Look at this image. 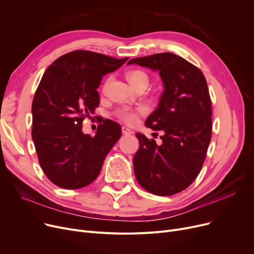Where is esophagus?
<instances>
[{
    "instance_id": "esophagus-1",
    "label": "esophagus",
    "mask_w": 254,
    "mask_h": 254,
    "mask_svg": "<svg viewBox=\"0 0 254 254\" xmlns=\"http://www.w3.org/2000/svg\"><path fill=\"white\" fill-rule=\"evenodd\" d=\"M122 131H123V134H124V135H126V136L132 134L131 129H129L128 127H122Z\"/></svg>"
}]
</instances>
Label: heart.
<instances>
[{
	"label": "heart",
	"mask_w": 254,
	"mask_h": 254,
	"mask_svg": "<svg viewBox=\"0 0 254 254\" xmlns=\"http://www.w3.org/2000/svg\"><path fill=\"white\" fill-rule=\"evenodd\" d=\"M127 78L128 80V82L130 85L136 88L139 87H147L149 84V76L148 74L141 71V70H135V71H130L127 74ZM145 108L141 107L138 110H131L129 108H127V107H124V108H119L115 114L116 116L123 120L124 123L127 125H135L138 120V113L139 112H144Z\"/></svg>",
	"instance_id": "obj_1"
}]
</instances>
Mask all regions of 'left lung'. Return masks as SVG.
<instances>
[{"label":"left lung","mask_w":254,"mask_h":254,"mask_svg":"<svg viewBox=\"0 0 254 254\" xmlns=\"http://www.w3.org/2000/svg\"><path fill=\"white\" fill-rule=\"evenodd\" d=\"M158 71L164 91L146 127L163 130L162 145L137 132L134 170L139 184L157 195L178 193L204 165L212 132V106L203 72L181 57L164 52L128 62Z\"/></svg>","instance_id":"left-lung-1"}]
</instances>
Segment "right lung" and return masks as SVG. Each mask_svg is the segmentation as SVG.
<instances>
[{"label":"right lung","instance_id":"add662e5","mask_svg":"<svg viewBox=\"0 0 254 254\" xmlns=\"http://www.w3.org/2000/svg\"><path fill=\"white\" fill-rule=\"evenodd\" d=\"M127 60L75 50L46 69L32 104V138L39 164L53 184L79 190L99 176L122 127L106 119L91 137L82 132V123L100 104L97 88L103 76Z\"/></svg>","mask_w":254,"mask_h":254}]
</instances>
